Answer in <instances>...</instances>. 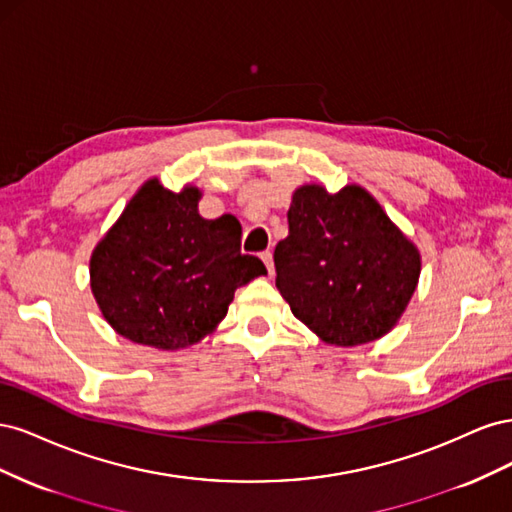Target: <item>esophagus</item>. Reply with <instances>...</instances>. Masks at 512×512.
Masks as SVG:
<instances>
[{
	"label": "esophagus",
	"mask_w": 512,
	"mask_h": 512,
	"mask_svg": "<svg viewBox=\"0 0 512 512\" xmlns=\"http://www.w3.org/2000/svg\"><path fill=\"white\" fill-rule=\"evenodd\" d=\"M260 258H262V262H265V267H267L269 275H273V273H275V269H273V254L267 250V252L260 254Z\"/></svg>",
	"instance_id": "obj_1"
}]
</instances>
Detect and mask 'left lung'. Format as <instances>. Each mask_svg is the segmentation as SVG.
Wrapping results in <instances>:
<instances>
[{
  "mask_svg": "<svg viewBox=\"0 0 512 512\" xmlns=\"http://www.w3.org/2000/svg\"><path fill=\"white\" fill-rule=\"evenodd\" d=\"M275 286L320 339L359 346L389 333L414 294L421 256L363 188L303 185L275 245Z\"/></svg>",
  "mask_w": 512,
  "mask_h": 512,
  "instance_id": "8db88e82",
  "label": "left lung"
}]
</instances>
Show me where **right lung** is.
<instances>
[{
  "instance_id": "obj_1",
  "label": "right lung",
  "mask_w": 512,
  "mask_h": 512,
  "mask_svg": "<svg viewBox=\"0 0 512 512\" xmlns=\"http://www.w3.org/2000/svg\"><path fill=\"white\" fill-rule=\"evenodd\" d=\"M200 192L147 181L91 256V290L111 327L136 344L177 350L213 331L235 290L265 275L241 254L232 215H198Z\"/></svg>"
}]
</instances>
